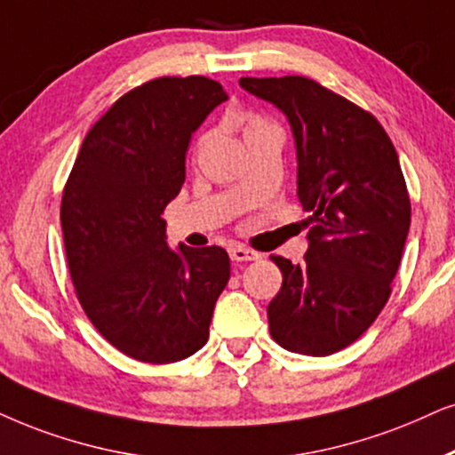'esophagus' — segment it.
Here are the masks:
<instances>
[{
    "instance_id": "1",
    "label": "esophagus",
    "mask_w": 455,
    "mask_h": 455,
    "mask_svg": "<svg viewBox=\"0 0 455 455\" xmlns=\"http://www.w3.org/2000/svg\"><path fill=\"white\" fill-rule=\"evenodd\" d=\"M228 256H231V260L235 262H250V260H258L260 254L254 250H247V247H241V245H235L228 250Z\"/></svg>"
}]
</instances>
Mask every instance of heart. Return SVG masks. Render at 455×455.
Wrapping results in <instances>:
<instances>
[{
	"label": "heart",
	"mask_w": 455,
	"mask_h": 455,
	"mask_svg": "<svg viewBox=\"0 0 455 455\" xmlns=\"http://www.w3.org/2000/svg\"><path fill=\"white\" fill-rule=\"evenodd\" d=\"M264 130H279V128H277V125H275L273 122H270V119L258 117V115H254V117H247V119H245V130H243L245 140H247V138L260 134V132H264Z\"/></svg>",
	"instance_id": "heart-1"
}]
</instances>
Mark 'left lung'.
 <instances>
[{"instance_id": "obj_1", "label": "left lung", "mask_w": 455, "mask_h": 455, "mask_svg": "<svg viewBox=\"0 0 455 455\" xmlns=\"http://www.w3.org/2000/svg\"><path fill=\"white\" fill-rule=\"evenodd\" d=\"M290 122L298 199L310 212L302 264L273 256L283 285L268 304L273 340L325 356L347 348L390 296L411 205L399 157L378 119L313 79L241 77Z\"/></svg>"}]
</instances>
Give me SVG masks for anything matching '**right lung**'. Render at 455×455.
<instances>
[{
    "mask_svg": "<svg viewBox=\"0 0 455 455\" xmlns=\"http://www.w3.org/2000/svg\"><path fill=\"white\" fill-rule=\"evenodd\" d=\"M227 99L201 75L128 92L88 132L62 193L79 302L96 330L136 361L174 363L197 353L231 277L222 247L172 250L161 218L185 182L193 132Z\"/></svg>",
    "mask_w": 455,
    "mask_h": 455,
    "instance_id": "add662e5",
    "label": "right lung"
}]
</instances>
